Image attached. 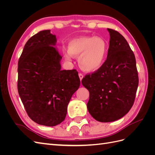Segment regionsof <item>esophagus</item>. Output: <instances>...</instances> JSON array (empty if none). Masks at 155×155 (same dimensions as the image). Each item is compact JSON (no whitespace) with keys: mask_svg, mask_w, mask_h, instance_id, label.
<instances>
[{"mask_svg":"<svg viewBox=\"0 0 155 155\" xmlns=\"http://www.w3.org/2000/svg\"><path fill=\"white\" fill-rule=\"evenodd\" d=\"M79 79H80V81H81L82 79L83 78V75L82 74H79Z\"/></svg>","mask_w":155,"mask_h":155,"instance_id":"34e87169","label":"esophagus"}]
</instances>
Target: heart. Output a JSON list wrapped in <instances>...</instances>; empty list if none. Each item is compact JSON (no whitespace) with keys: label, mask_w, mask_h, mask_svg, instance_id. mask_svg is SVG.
I'll use <instances>...</instances> for the list:
<instances>
[{"label":"heart","mask_w":155,"mask_h":155,"mask_svg":"<svg viewBox=\"0 0 155 155\" xmlns=\"http://www.w3.org/2000/svg\"><path fill=\"white\" fill-rule=\"evenodd\" d=\"M109 45L107 41L100 37H80L70 41L68 51H63L64 58L70 60L78 57L80 68L85 72H92L99 70L107 59Z\"/></svg>","instance_id":"obj_1"}]
</instances>
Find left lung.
Returning a JSON list of instances; mask_svg holds the SVG:
<instances>
[{
  "mask_svg": "<svg viewBox=\"0 0 155 155\" xmlns=\"http://www.w3.org/2000/svg\"><path fill=\"white\" fill-rule=\"evenodd\" d=\"M110 34L107 59L101 68L82 79L89 92L88 112L100 122H110L124 116L133 107L138 85L135 56L119 32Z\"/></svg>",
  "mask_w": 155,
  "mask_h": 155,
  "instance_id": "left-lung-1",
  "label": "left lung"
}]
</instances>
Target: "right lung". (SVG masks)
Instances as JSON below:
<instances>
[{
	"label": "right lung",
	"mask_w": 155,
	"mask_h": 155,
	"mask_svg": "<svg viewBox=\"0 0 155 155\" xmlns=\"http://www.w3.org/2000/svg\"><path fill=\"white\" fill-rule=\"evenodd\" d=\"M50 30L26 42L18 62V92L30 118L53 127L64 120L67 107L80 85L76 70H61L62 57Z\"/></svg>",
	"instance_id": "add662e5"
}]
</instances>
